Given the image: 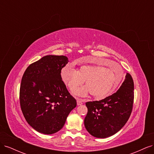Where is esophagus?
I'll list each match as a JSON object with an SVG mask.
<instances>
[{
	"label": "esophagus",
	"instance_id": "34e87169",
	"mask_svg": "<svg viewBox=\"0 0 154 154\" xmlns=\"http://www.w3.org/2000/svg\"><path fill=\"white\" fill-rule=\"evenodd\" d=\"M82 103H82V101H81L80 100L78 99V100H77V105H82Z\"/></svg>",
	"mask_w": 154,
	"mask_h": 154
}]
</instances>
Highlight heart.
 Returning <instances> with one entry per match:
<instances>
[{
    "label": "heart",
    "instance_id": "1",
    "mask_svg": "<svg viewBox=\"0 0 154 154\" xmlns=\"http://www.w3.org/2000/svg\"><path fill=\"white\" fill-rule=\"evenodd\" d=\"M120 73L100 65L86 64L75 71L70 67H65L61 71L62 80L71 91L76 90L84 80L85 87L76 91V94L85 96L88 92L96 99H103L112 94L119 85L122 77Z\"/></svg>",
    "mask_w": 154,
    "mask_h": 154
}]
</instances>
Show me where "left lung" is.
Listing matches in <instances>:
<instances>
[{"label":"left lung","mask_w":154,"mask_h":154,"mask_svg":"<svg viewBox=\"0 0 154 154\" xmlns=\"http://www.w3.org/2000/svg\"><path fill=\"white\" fill-rule=\"evenodd\" d=\"M134 89L132 77L127 72L122 86L113 94L100 101L87 102L84 125L88 133L97 138H106L122 129L132 113Z\"/></svg>","instance_id":"1"}]
</instances>
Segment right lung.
Returning a JSON list of instances; mask_svg holds the SVG:
<instances>
[{
    "label": "right lung",
    "mask_w": 154,
    "mask_h": 154,
    "mask_svg": "<svg viewBox=\"0 0 154 154\" xmlns=\"http://www.w3.org/2000/svg\"><path fill=\"white\" fill-rule=\"evenodd\" d=\"M65 56L48 55L30 64L22 78L20 104L26 122L38 132L53 134L61 130L76 106L62 80Z\"/></svg>",
    "instance_id": "obj_1"
}]
</instances>
